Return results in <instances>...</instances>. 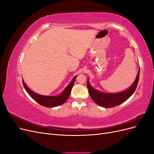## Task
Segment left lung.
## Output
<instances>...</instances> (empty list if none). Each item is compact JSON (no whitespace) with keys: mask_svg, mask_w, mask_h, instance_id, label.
Returning a JSON list of instances; mask_svg holds the SVG:
<instances>
[{"mask_svg":"<svg viewBox=\"0 0 154 154\" xmlns=\"http://www.w3.org/2000/svg\"><path fill=\"white\" fill-rule=\"evenodd\" d=\"M139 71L140 69H139L136 80L131 86L123 91L116 93H106L96 89L91 86L88 78L87 88L90 96L96 104L105 108H110L122 104L127 100L136 91L139 82Z\"/></svg>","mask_w":154,"mask_h":154,"instance_id":"1","label":"left lung"}]
</instances>
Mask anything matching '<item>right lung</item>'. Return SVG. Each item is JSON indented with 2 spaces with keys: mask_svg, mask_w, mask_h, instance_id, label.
<instances>
[{
  "mask_svg": "<svg viewBox=\"0 0 154 154\" xmlns=\"http://www.w3.org/2000/svg\"><path fill=\"white\" fill-rule=\"evenodd\" d=\"M76 77L77 76H74L72 78L71 82H70L69 84L65 88V89L62 91L61 94L57 96H45L39 94L38 93L32 91L30 88H29V87L25 83L24 81L23 80V79L22 83L26 91L32 99L35 100L37 103H38L41 105L45 107H51H51H55L61 105L67 101L68 97L70 96V94H71V89Z\"/></svg>",
  "mask_w": 154,
  "mask_h": 154,
  "instance_id": "obj_1",
  "label": "right lung"
}]
</instances>
